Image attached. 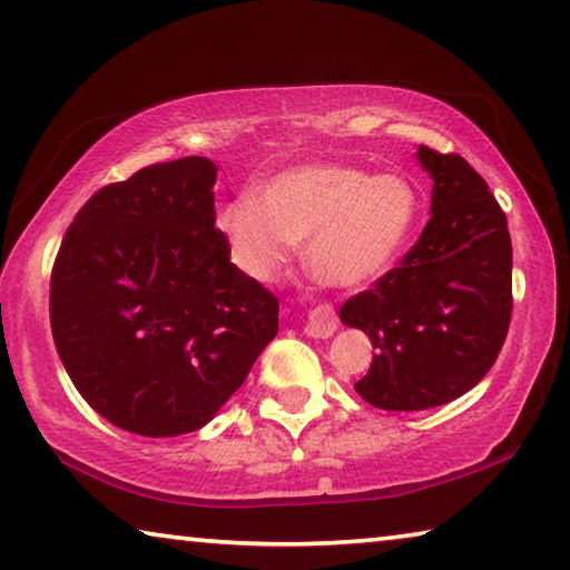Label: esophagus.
I'll return each instance as SVG.
<instances>
[{"label":"esophagus","mask_w":570,"mask_h":570,"mask_svg":"<svg viewBox=\"0 0 570 570\" xmlns=\"http://www.w3.org/2000/svg\"><path fill=\"white\" fill-rule=\"evenodd\" d=\"M336 326H340V320H336L334 306L322 304V306H314L312 312H308L304 332L308 336H314V340H330V336L336 332Z\"/></svg>","instance_id":"34e87169"}]
</instances>
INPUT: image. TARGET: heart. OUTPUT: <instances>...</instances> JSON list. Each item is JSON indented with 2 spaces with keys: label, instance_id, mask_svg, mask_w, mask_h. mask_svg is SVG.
Masks as SVG:
<instances>
[{
  "label": "heart",
  "instance_id": "heart-1",
  "mask_svg": "<svg viewBox=\"0 0 570 570\" xmlns=\"http://www.w3.org/2000/svg\"><path fill=\"white\" fill-rule=\"evenodd\" d=\"M417 196L402 176L314 163L266 180L218 216L230 262L272 282L304 244L308 272L332 286H364L387 274L407 246Z\"/></svg>",
  "mask_w": 570,
  "mask_h": 570
}]
</instances>
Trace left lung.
I'll return each mask as SVG.
<instances>
[{"instance_id":"obj_1","label":"left lung","mask_w":570,"mask_h":570,"mask_svg":"<svg viewBox=\"0 0 570 570\" xmlns=\"http://www.w3.org/2000/svg\"><path fill=\"white\" fill-rule=\"evenodd\" d=\"M417 160L432 178V218L400 266L340 312L374 346L354 390L392 412L438 407L475 387L513 312V246L488 183L455 153L420 146Z\"/></svg>"}]
</instances>
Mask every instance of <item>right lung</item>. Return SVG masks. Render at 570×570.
<instances>
[{"instance_id":"obj_1","label":"right lung","mask_w":570,"mask_h":570,"mask_svg":"<svg viewBox=\"0 0 570 570\" xmlns=\"http://www.w3.org/2000/svg\"><path fill=\"white\" fill-rule=\"evenodd\" d=\"M216 166L156 163L77 210L50 278L57 354L115 428L200 430L278 332V298L230 264Z\"/></svg>"}]
</instances>
